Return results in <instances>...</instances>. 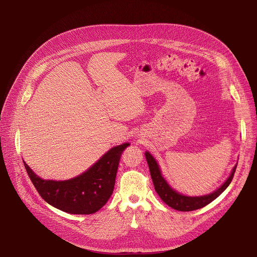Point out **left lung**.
Masks as SVG:
<instances>
[{
    "label": "left lung",
    "instance_id": "1",
    "mask_svg": "<svg viewBox=\"0 0 257 257\" xmlns=\"http://www.w3.org/2000/svg\"><path fill=\"white\" fill-rule=\"evenodd\" d=\"M145 156L147 159L148 166H149L150 169L151 178L156 193L167 205L180 211H192L202 208L209 204L214 199H217L226 190L228 185L230 184L237 166L236 164L233 167L230 175H229L228 178L224 181V183L212 193L203 196H186L177 192L176 190H174V188L168 183L166 178L163 176V173H161L157 160L149 151L145 152Z\"/></svg>",
    "mask_w": 257,
    "mask_h": 257
}]
</instances>
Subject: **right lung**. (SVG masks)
I'll list each match as a JSON object with an SVG mask.
<instances>
[{
  "label": "right lung",
  "instance_id": "1",
  "mask_svg": "<svg viewBox=\"0 0 257 257\" xmlns=\"http://www.w3.org/2000/svg\"><path fill=\"white\" fill-rule=\"evenodd\" d=\"M129 145L112 147L85 172L67 180L40 178L23 161L30 180L47 203L67 213L90 214L101 209L112 195L120 154Z\"/></svg>",
  "mask_w": 257,
  "mask_h": 257
}]
</instances>
